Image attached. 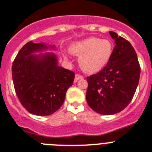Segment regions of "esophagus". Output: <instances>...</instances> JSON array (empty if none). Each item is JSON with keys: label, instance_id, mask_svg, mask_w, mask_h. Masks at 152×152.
Returning <instances> with one entry per match:
<instances>
[{"label": "esophagus", "instance_id": "obj_1", "mask_svg": "<svg viewBox=\"0 0 152 152\" xmlns=\"http://www.w3.org/2000/svg\"><path fill=\"white\" fill-rule=\"evenodd\" d=\"M83 79V76L82 75H80V74H76V76H75V81H77L79 80H82Z\"/></svg>", "mask_w": 152, "mask_h": 152}]
</instances>
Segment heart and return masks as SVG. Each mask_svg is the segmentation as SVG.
Returning a JSON list of instances; mask_svg holds the SVG:
<instances>
[{"label":"heart","instance_id":"1","mask_svg":"<svg viewBox=\"0 0 152 152\" xmlns=\"http://www.w3.org/2000/svg\"><path fill=\"white\" fill-rule=\"evenodd\" d=\"M70 50L80 57V67L90 73L102 70L107 65L113 51V45L109 40L90 37L71 45Z\"/></svg>","mask_w":152,"mask_h":152}]
</instances>
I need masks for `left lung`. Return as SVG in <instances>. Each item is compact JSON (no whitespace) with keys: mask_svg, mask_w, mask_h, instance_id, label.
Wrapping results in <instances>:
<instances>
[{"mask_svg":"<svg viewBox=\"0 0 152 152\" xmlns=\"http://www.w3.org/2000/svg\"><path fill=\"white\" fill-rule=\"evenodd\" d=\"M109 34L115 43L110 60L100 72L87 77V104L102 115L118 113L130 103L140 74L137 55L131 44L114 32Z\"/></svg>","mask_w":152,"mask_h":152,"instance_id":"left-lung-1","label":"left lung"}]
</instances>
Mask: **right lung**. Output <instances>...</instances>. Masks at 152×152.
Returning <instances> with one entry per match:
<instances>
[{
	"label": "right lung",
	"mask_w": 152,
	"mask_h": 152,
	"mask_svg": "<svg viewBox=\"0 0 152 152\" xmlns=\"http://www.w3.org/2000/svg\"><path fill=\"white\" fill-rule=\"evenodd\" d=\"M48 48L42 43L28 42L18 51L12 66L16 95L28 112L37 115H49L58 110L75 78L74 72L58 65L52 53L33 55Z\"/></svg>",
	"instance_id": "1"
}]
</instances>
